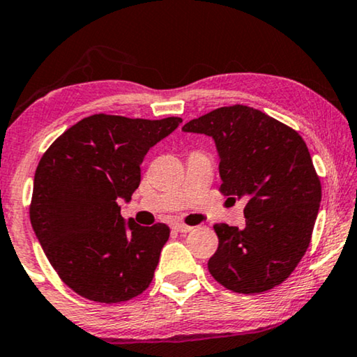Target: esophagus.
<instances>
[{
	"instance_id": "1",
	"label": "esophagus",
	"mask_w": 357,
	"mask_h": 357,
	"mask_svg": "<svg viewBox=\"0 0 357 357\" xmlns=\"http://www.w3.org/2000/svg\"><path fill=\"white\" fill-rule=\"evenodd\" d=\"M172 229H174V231L180 232V234H187L190 231H193L192 226H187V224H182V222H175L174 226H172Z\"/></svg>"
}]
</instances>
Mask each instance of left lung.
I'll return each instance as SVG.
<instances>
[{
  "mask_svg": "<svg viewBox=\"0 0 357 357\" xmlns=\"http://www.w3.org/2000/svg\"><path fill=\"white\" fill-rule=\"evenodd\" d=\"M185 133L211 136L221 192L247 199L245 227L216 224L219 245L208 270L219 284L257 294L281 284L310 243L321 185L299 133L247 105L190 120Z\"/></svg>",
  "mask_w": 357,
  "mask_h": 357,
  "instance_id": "left-lung-1",
  "label": "left lung"
}]
</instances>
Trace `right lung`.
Returning <instances> with one entry per match:
<instances>
[{"label": "right lung", "instance_id": "right-lung-1", "mask_svg": "<svg viewBox=\"0 0 357 357\" xmlns=\"http://www.w3.org/2000/svg\"><path fill=\"white\" fill-rule=\"evenodd\" d=\"M182 123L91 115L42 155L33 177L31 222L66 286L89 301L116 304L153 281L170 229L125 221L120 202L139 187L148 151Z\"/></svg>", "mask_w": 357, "mask_h": 357}]
</instances>
